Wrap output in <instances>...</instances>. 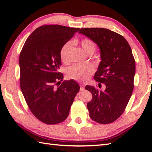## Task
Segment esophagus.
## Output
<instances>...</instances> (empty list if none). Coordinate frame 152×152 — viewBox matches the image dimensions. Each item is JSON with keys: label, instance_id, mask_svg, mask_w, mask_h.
<instances>
[{"label": "esophagus", "instance_id": "34e87169", "mask_svg": "<svg viewBox=\"0 0 152 152\" xmlns=\"http://www.w3.org/2000/svg\"><path fill=\"white\" fill-rule=\"evenodd\" d=\"M84 88H85L84 85H83V84H80V90H81V91H82V90L84 89Z\"/></svg>", "mask_w": 152, "mask_h": 152}]
</instances>
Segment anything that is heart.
Returning a JSON list of instances; mask_svg holds the SVG:
<instances>
[{
    "label": "heart",
    "mask_w": 152,
    "mask_h": 152,
    "mask_svg": "<svg viewBox=\"0 0 152 152\" xmlns=\"http://www.w3.org/2000/svg\"><path fill=\"white\" fill-rule=\"evenodd\" d=\"M72 46V42L69 41L61 48L60 57L64 63H68L69 61V55ZM81 46L85 52L89 55L93 54L96 49L94 42L88 38H84L81 41ZM93 72H94V69L92 66L81 64H73L67 69L66 72L69 78L80 82L88 81L93 75Z\"/></svg>",
    "instance_id": "heart-1"
}]
</instances>
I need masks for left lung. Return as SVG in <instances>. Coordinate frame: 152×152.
Wrapping results in <instances>:
<instances>
[{
	"mask_svg": "<svg viewBox=\"0 0 152 152\" xmlns=\"http://www.w3.org/2000/svg\"><path fill=\"white\" fill-rule=\"evenodd\" d=\"M79 33L99 48L101 61L94 78L105 87L99 91L86 86L93 96L87 104L89 116L99 124H110L124 113L133 91L135 61L131 48L124 37L107 28H83Z\"/></svg>",
	"mask_w": 152,
	"mask_h": 152,
	"instance_id": "left-lung-1",
	"label": "left lung"
}]
</instances>
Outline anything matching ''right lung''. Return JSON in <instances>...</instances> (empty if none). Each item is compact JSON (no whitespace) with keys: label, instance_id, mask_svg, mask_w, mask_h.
<instances>
[{"label":"right lung","instance_id":"add662e5","mask_svg":"<svg viewBox=\"0 0 152 152\" xmlns=\"http://www.w3.org/2000/svg\"><path fill=\"white\" fill-rule=\"evenodd\" d=\"M79 29L43 25L28 37L19 55L22 93L31 112L44 124H57L65 120L80 90L74 80L61 83L63 74L59 72L61 48Z\"/></svg>","mask_w":152,"mask_h":152}]
</instances>
